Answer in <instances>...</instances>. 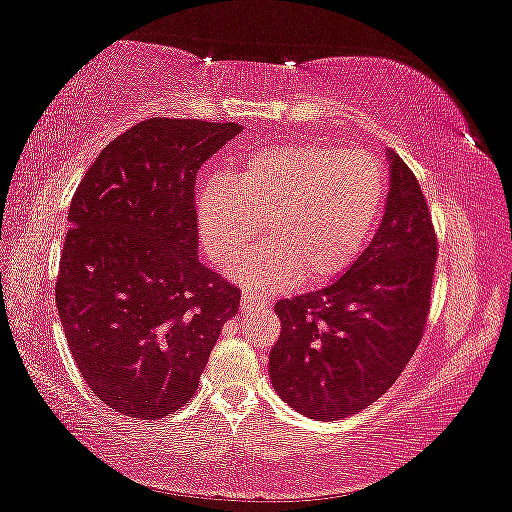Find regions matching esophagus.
Segmentation results:
<instances>
[{
  "mask_svg": "<svg viewBox=\"0 0 512 512\" xmlns=\"http://www.w3.org/2000/svg\"><path fill=\"white\" fill-rule=\"evenodd\" d=\"M266 307V302L262 300V298H257V296H253V293H248V291H244L241 293V314H255V311H259V309H264Z\"/></svg>",
  "mask_w": 512,
  "mask_h": 512,
  "instance_id": "1",
  "label": "esophagus"
}]
</instances>
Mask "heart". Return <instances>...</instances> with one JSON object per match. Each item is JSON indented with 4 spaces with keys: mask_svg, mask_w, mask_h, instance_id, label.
<instances>
[{
    "mask_svg": "<svg viewBox=\"0 0 512 512\" xmlns=\"http://www.w3.org/2000/svg\"><path fill=\"white\" fill-rule=\"evenodd\" d=\"M386 201V171L375 155L325 142L273 144L250 153L232 180H212L196 201L198 237L214 264L257 293L318 287L354 264Z\"/></svg>",
    "mask_w": 512,
    "mask_h": 512,
    "instance_id": "b5f03b06",
    "label": "heart"
}]
</instances>
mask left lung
I'll return each mask as SVG.
<instances>
[{"label":"left lung","mask_w":512,"mask_h":512,"mask_svg":"<svg viewBox=\"0 0 512 512\" xmlns=\"http://www.w3.org/2000/svg\"><path fill=\"white\" fill-rule=\"evenodd\" d=\"M388 196L370 246L339 280L280 300L268 354L277 395L307 418H348L379 400L411 361L427 325L436 232L420 183L386 151Z\"/></svg>","instance_id":"8db88e82"}]
</instances>
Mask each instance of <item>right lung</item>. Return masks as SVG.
Wrapping results in <instances>:
<instances>
[{
    "label": "right lung",
    "instance_id": "add662e5",
    "mask_svg": "<svg viewBox=\"0 0 512 512\" xmlns=\"http://www.w3.org/2000/svg\"><path fill=\"white\" fill-rule=\"evenodd\" d=\"M241 133L201 119L140 121L85 173L67 214L56 305L103 404L158 420L192 400L241 293L198 259L196 173Z\"/></svg>",
    "mask_w": 512,
    "mask_h": 512
}]
</instances>
